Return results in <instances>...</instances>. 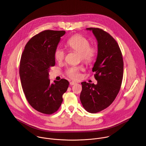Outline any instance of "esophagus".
<instances>
[{
  "label": "esophagus",
  "mask_w": 146,
  "mask_h": 146,
  "mask_svg": "<svg viewBox=\"0 0 146 146\" xmlns=\"http://www.w3.org/2000/svg\"><path fill=\"white\" fill-rule=\"evenodd\" d=\"M77 84V83H76V82H70V85H71V86L74 85V84Z\"/></svg>",
  "instance_id": "1"
}]
</instances>
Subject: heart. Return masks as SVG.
Instances as JSON below:
<instances>
[{
  "label": "heart",
  "instance_id": "b5f03b06",
  "mask_svg": "<svg viewBox=\"0 0 146 146\" xmlns=\"http://www.w3.org/2000/svg\"><path fill=\"white\" fill-rule=\"evenodd\" d=\"M67 46L72 50L79 53L81 60L85 63L92 62L97 55V48L90 45V41L80 35H75L70 38L67 43ZM65 57V52L61 48H56L54 52V58L56 62H62ZM82 67H73L68 69L67 75L72 79H77L80 77L79 71Z\"/></svg>",
  "mask_w": 146,
  "mask_h": 146
}]
</instances>
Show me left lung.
I'll return each mask as SVG.
<instances>
[{
    "label": "left lung",
    "instance_id": "1",
    "mask_svg": "<svg viewBox=\"0 0 146 146\" xmlns=\"http://www.w3.org/2000/svg\"><path fill=\"white\" fill-rule=\"evenodd\" d=\"M97 41L98 52L92 71L97 83L82 82L80 100L88 112H99L110 106L117 97L123 74V61L117 42L100 28H88Z\"/></svg>",
    "mask_w": 146,
    "mask_h": 146
}]
</instances>
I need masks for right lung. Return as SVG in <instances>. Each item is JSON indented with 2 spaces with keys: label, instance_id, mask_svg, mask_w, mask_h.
Here are the masks:
<instances>
[{
  "label": "right lung",
  "instance_id": "obj_1",
  "mask_svg": "<svg viewBox=\"0 0 146 146\" xmlns=\"http://www.w3.org/2000/svg\"><path fill=\"white\" fill-rule=\"evenodd\" d=\"M65 31L46 30L32 37L21 56L19 75L22 87L29 104L37 111L51 114L63 102L69 82L65 79L50 83L49 72L55 66L54 52Z\"/></svg>",
  "mask_w": 146,
  "mask_h": 146
}]
</instances>
